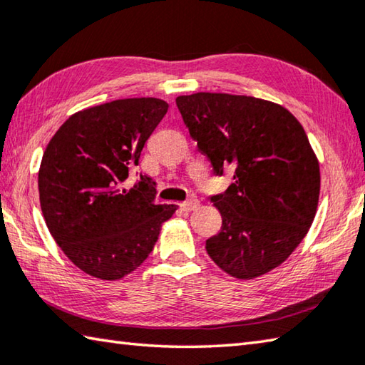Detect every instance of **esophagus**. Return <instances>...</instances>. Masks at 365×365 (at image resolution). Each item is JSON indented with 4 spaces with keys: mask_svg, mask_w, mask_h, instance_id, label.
Instances as JSON below:
<instances>
[{
    "mask_svg": "<svg viewBox=\"0 0 365 365\" xmlns=\"http://www.w3.org/2000/svg\"><path fill=\"white\" fill-rule=\"evenodd\" d=\"M180 207H182V210H185V212H192V210H196L197 207H199V201H197L196 197H191V199H188V201L182 202Z\"/></svg>",
    "mask_w": 365,
    "mask_h": 365,
    "instance_id": "34e87169",
    "label": "esophagus"
}]
</instances>
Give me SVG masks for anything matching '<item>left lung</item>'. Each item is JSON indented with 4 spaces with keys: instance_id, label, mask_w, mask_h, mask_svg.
<instances>
[{
    "instance_id": "8db88e82",
    "label": "left lung",
    "mask_w": 365,
    "mask_h": 365,
    "mask_svg": "<svg viewBox=\"0 0 365 365\" xmlns=\"http://www.w3.org/2000/svg\"><path fill=\"white\" fill-rule=\"evenodd\" d=\"M175 103L215 174L234 168V183L210 199L223 225L207 253L239 280L270 272L304 240L318 209L319 161L302 125L253 96L199 91Z\"/></svg>"
}]
</instances>
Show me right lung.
<instances>
[{
  "mask_svg": "<svg viewBox=\"0 0 365 365\" xmlns=\"http://www.w3.org/2000/svg\"><path fill=\"white\" fill-rule=\"evenodd\" d=\"M158 98H126L73 113L42 156L38 187L46 225L63 253L85 274L120 280L138 269L175 204H155L153 180L125 182L166 115Z\"/></svg>",
  "mask_w": 365,
  "mask_h": 365,
  "instance_id": "add662e5",
  "label": "right lung"
}]
</instances>
